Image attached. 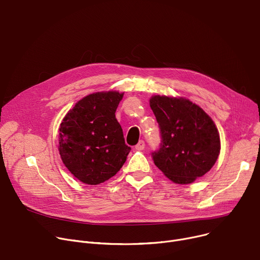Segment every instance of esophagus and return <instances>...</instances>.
<instances>
[{
	"mask_svg": "<svg viewBox=\"0 0 260 260\" xmlns=\"http://www.w3.org/2000/svg\"><path fill=\"white\" fill-rule=\"evenodd\" d=\"M145 148V142L143 140H141V141H139V143L136 145V149L137 150H143Z\"/></svg>",
	"mask_w": 260,
	"mask_h": 260,
	"instance_id": "34e87169",
	"label": "esophagus"
}]
</instances>
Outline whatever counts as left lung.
<instances>
[{"instance_id":"obj_1","label":"left lung","mask_w":260,"mask_h":260,"mask_svg":"<svg viewBox=\"0 0 260 260\" xmlns=\"http://www.w3.org/2000/svg\"><path fill=\"white\" fill-rule=\"evenodd\" d=\"M149 104L161 137L159 149L152 152L155 166L175 183L194 182L219 157L221 142L215 122L183 98L154 95Z\"/></svg>"}]
</instances>
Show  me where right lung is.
<instances>
[{
    "instance_id": "obj_1",
    "label": "right lung",
    "mask_w": 260,
    "mask_h": 260,
    "mask_svg": "<svg viewBox=\"0 0 260 260\" xmlns=\"http://www.w3.org/2000/svg\"><path fill=\"white\" fill-rule=\"evenodd\" d=\"M123 94H89L68 111L60 124L58 147L62 161L86 184L110 179L121 169L131 151L115 117Z\"/></svg>"
}]
</instances>
